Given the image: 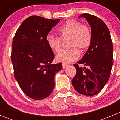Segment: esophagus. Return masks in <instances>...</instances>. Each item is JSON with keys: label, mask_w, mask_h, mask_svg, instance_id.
<instances>
[{"label": "esophagus", "mask_w": 120, "mask_h": 120, "mask_svg": "<svg viewBox=\"0 0 120 120\" xmlns=\"http://www.w3.org/2000/svg\"><path fill=\"white\" fill-rule=\"evenodd\" d=\"M69 65V64H65V63H62V68H65L67 67H68Z\"/></svg>", "instance_id": "34e87169"}]
</instances>
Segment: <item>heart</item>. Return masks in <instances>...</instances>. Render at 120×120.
I'll use <instances>...</instances> for the list:
<instances>
[{"label":"heart","instance_id":"heart-1","mask_svg":"<svg viewBox=\"0 0 120 120\" xmlns=\"http://www.w3.org/2000/svg\"><path fill=\"white\" fill-rule=\"evenodd\" d=\"M57 32L60 37L49 34L46 38L48 46L54 52H58L62 47V39L70 37L69 46L71 48L61 51L56 55V60L63 63H70L79 57L80 51L89 48L92 42L91 30L88 26L82 25L79 21L70 19L59 26Z\"/></svg>","mask_w":120,"mask_h":120}]
</instances>
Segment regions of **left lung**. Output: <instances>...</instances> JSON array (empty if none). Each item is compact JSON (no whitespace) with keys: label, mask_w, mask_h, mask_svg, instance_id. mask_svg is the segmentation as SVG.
Listing matches in <instances>:
<instances>
[{"label":"left lung","mask_w":120,"mask_h":120,"mask_svg":"<svg viewBox=\"0 0 120 120\" xmlns=\"http://www.w3.org/2000/svg\"><path fill=\"white\" fill-rule=\"evenodd\" d=\"M79 17H85L91 27L92 42L83 58L77 62L89 68L74 64L77 72L72 85L80 94L93 96L102 90L109 79L113 65V45L109 29L101 19L87 13Z\"/></svg>","instance_id":"left-lung-1"}]
</instances>
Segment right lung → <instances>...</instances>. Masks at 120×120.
<instances>
[{
  "mask_svg": "<svg viewBox=\"0 0 120 120\" xmlns=\"http://www.w3.org/2000/svg\"><path fill=\"white\" fill-rule=\"evenodd\" d=\"M59 20L29 17L14 37L11 61L15 79L24 94L33 99L42 100L50 95L55 74L62 69L61 62L51 64L55 55L46 41L49 32Z\"/></svg>",
  "mask_w": 120,
  "mask_h": 120,
  "instance_id": "obj_1",
  "label": "right lung"
}]
</instances>
